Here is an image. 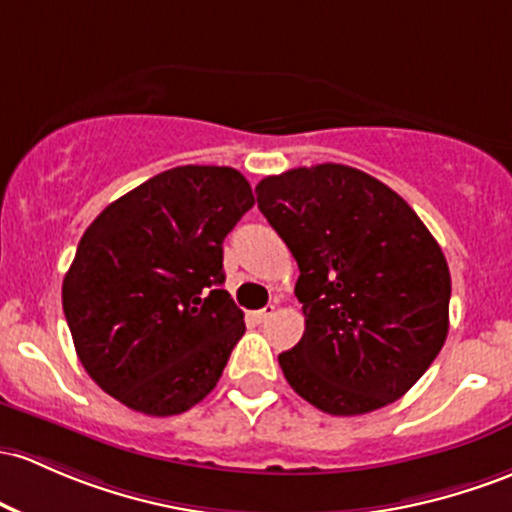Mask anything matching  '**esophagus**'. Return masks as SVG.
<instances>
[{
    "label": "esophagus",
    "mask_w": 512,
    "mask_h": 512,
    "mask_svg": "<svg viewBox=\"0 0 512 512\" xmlns=\"http://www.w3.org/2000/svg\"><path fill=\"white\" fill-rule=\"evenodd\" d=\"M252 316H255L257 323H265L267 318H272V316H274V306H265V308H260V311H255V313H252Z\"/></svg>",
    "instance_id": "1"
}]
</instances>
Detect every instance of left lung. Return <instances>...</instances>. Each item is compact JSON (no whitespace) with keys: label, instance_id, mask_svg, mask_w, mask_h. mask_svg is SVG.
<instances>
[{"label":"left lung","instance_id":"1","mask_svg":"<svg viewBox=\"0 0 512 512\" xmlns=\"http://www.w3.org/2000/svg\"><path fill=\"white\" fill-rule=\"evenodd\" d=\"M255 194L301 272L306 330L279 355L291 389L330 415L398 401L447 340L452 279L437 240L401 196L355 167H296Z\"/></svg>","mask_w":512,"mask_h":512}]
</instances>
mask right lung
Segmentation results:
<instances>
[{
    "label": "right lung",
    "mask_w": 512,
    "mask_h": 512,
    "mask_svg": "<svg viewBox=\"0 0 512 512\" xmlns=\"http://www.w3.org/2000/svg\"><path fill=\"white\" fill-rule=\"evenodd\" d=\"M252 204L233 167L184 165L123 194L84 230L63 311L99 389L157 418L209 396L245 333L221 289L223 240Z\"/></svg>",
    "instance_id": "obj_1"
}]
</instances>
